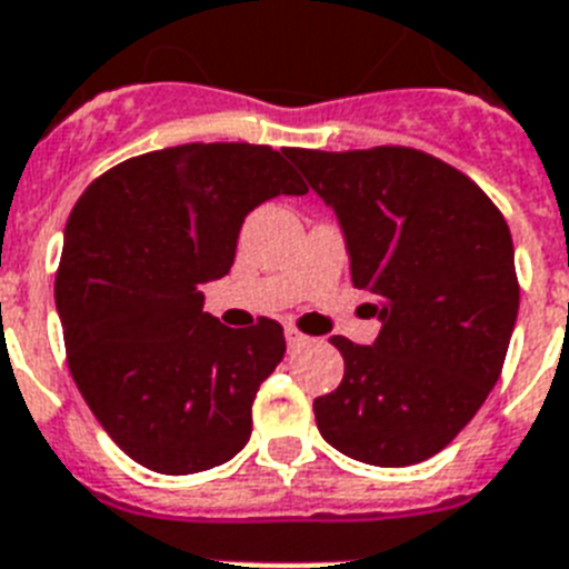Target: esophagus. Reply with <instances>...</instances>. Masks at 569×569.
Wrapping results in <instances>:
<instances>
[{"label": "esophagus", "mask_w": 569, "mask_h": 569, "mask_svg": "<svg viewBox=\"0 0 569 569\" xmlns=\"http://www.w3.org/2000/svg\"><path fill=\"white\" fill-rule=\"evenodd\" d=\"M307 341H309V336H303L298 327L286 325V345H289V348H300V345H307Z\"/></svg>", "instance_id": "esophagus-1"}]
</instances>
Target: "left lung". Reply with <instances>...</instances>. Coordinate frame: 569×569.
<instances>
[{
	"instance_id": "1",
	"label": "left lung",
	"mask_w": 569,
	"mask_h": 569,
	"mask_svg": "<svg viewBox=\"0 0 569 569\" xmlns=\"http://www.w3.org/2000/svg\"><path fill=\"white\" fill-rule=\"evenodd\" d=\"M348 237L353 286L382 330L332 336L339 389L316 397L318 432L350 459L406 468L445 450L500 380L520 307L500 207L450 163L406 149H289Z\"/></svg>"
}]
</instances>
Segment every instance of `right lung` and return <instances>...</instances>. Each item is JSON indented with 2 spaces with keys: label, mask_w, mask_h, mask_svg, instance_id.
I'll return each instance as SVG.
<instances>
[{
  "label": "right lung",
  "mask_w": 569,
  "mask_h": 569,
  "mask_svg": "<svg viewBox=\"0 0 569 569\" xmlns=\"http://www.w3.org/2000/svg\"><path fill=\"white\" fill-rule=\"evenodd\" d=\"M303 192L286 151L187 142L113 166L69 212L54 277L69 373L142 468L183 477L248 445L283 327L219 325L201 283L228 274L253 207Z\"/></svg>",
  "instance_id": "obj_1"
}]
</instances>
